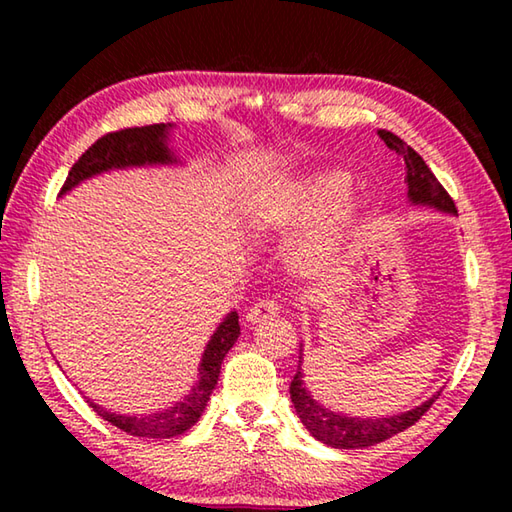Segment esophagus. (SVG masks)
I'll return each mask as SVG.
<instances>
[{
	"mask_svg": "<svg viewBox=\"0 0 512 512\" xmlns=\"http://www.w3.org/2000/svg\"><path fill=\"white\" fill-rule=\"evenodd\" d=\"M277 314H280V305H277L275 300H259L248 309L246 320L248 323L257 325V323H264V320H268V318H275Z\"/></svg>",
	"mask_w": 512,
	"mask_h": 512,
	"instance_id": "esophagus-1",
	"label": "esophagus"
}]
</instances>
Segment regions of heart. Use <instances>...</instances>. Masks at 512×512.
I'll use <instances>...</instances> for the list:
<instances>
[{"instance_id": "b5f03b06", "label": "heart", "mask_w": 512, "mask_h": 512, "mask_svg": "<svg viewBox=\"0 0 512 512\" xmlns=\"http://www.w3.org/2000/svg\"><path fill=\"white\" fill-rule=\"evenodd\" d=\"M348 187L350 176L341 169L311 171L296 183L259 198L250 210V221L259 230L293 232L318 221L329 210H336L334 219L316 235L300 241L291 255L293 271L305 277H320L334 266L339 257L341 232L354 216V205L348 198L340 201Z\"/></svg>"}]
</instances>
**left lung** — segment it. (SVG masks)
<instances>
[{"mask_svg":"<svg viewBox=\"0 0 512 512\" xmlns=\"http://www.w3.org/2000/svg\"><path fill=\"white\" fill-rule=\"evenodd\" d=\"M379 137L386 142V146L391 151L400 155L404 162V171H406V185H409V198L415 205H429L436 207L440 212L447 214H456V205L452 201V196L445 192V187L438 183V178L433 176L431 169L427 167L418 153H415L409 144L400 137L388 133V131H379ZM302 348H300V363H298V372L296 377L291 379V402L296 406L298 418L302 424L309 429L311 436L320 443H325L329 447L336 449H363L377 443H384L386 438L395 436L404 429L413 427L424 413L429 411V406L436 402L438 395H433L431 400H427L415 409L400 413V415H391V418H350V415L343 413H334L325 409L323 404H318L311 393L307 391L305 381H302Z\"/></svg>","mask_w":512,"mask_h":512,"instance_id":"1","label":"left lung"}]
</instances>
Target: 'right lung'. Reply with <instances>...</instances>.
<instances>
[{
  "label": "right lung",
  "mask_w": 512,
  "mask_h": 512,
  "mask_svg": "<svg viewBox=\"0 0 512 512\" xmlns=\"http://www.w3.org/2000/svg\"><path fill=\"white\" fill-rule=\"evenodd\" d=\"M171 124H153L142 128H124V131H115L99 137L88 151H85L79 160L72 164L67 173V180L60 194L69 192L81 180H88L97 173L110 171V169H124V167H144V164H171L176 162L173 153L167 146ZM239 316L237 311L225 316L223 323L216 327L210 343L203 352L201 368H198V381L192 388V393L185 395L183 402H176L169 409L144 415H119L101 409L99 404L90 402V406L97 411L103 420H108L112 427L131 433L137 438H173L192 429L201 418L207 400L219 379L223 357L239 339Z\"/></svg>",
  "instance_id": "obj_1"
}]
</instances>
